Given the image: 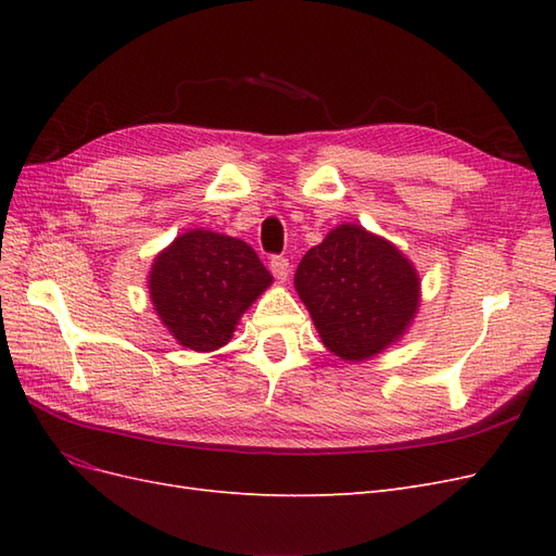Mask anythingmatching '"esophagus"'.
<instances>
[{
  "label": "esophagus",
  "mask_w": 556,
  "mask_h": 556,
  "mask_svg": "<svg viewBox=\"0 0 556 556\" xmlns=\"http://www.w3.org/2000/svg\"><path fill=\"white\" fill-rule=\"evenodd\" d=\"M268 268H271V274L280 282H285V280H288V276H290V262H288V257H282V255H274L271 262H268Z\"/></svg>",
  "instance_id": "obj_1"
}]
</instances>
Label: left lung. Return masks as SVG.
<instances>
[{
    "instance_id": "1",
    "label": "left lung",
    "mask_w": 556,
    "mask_h": 556,
    "mask_svg": "<svg viewBox=\"0 0 556 556\" xmlns=\"http://www.w3.org/2000/svg\"><path fill=\"white\" fill-rule=\"evenodd\" d=\"M323 343L348 362L378 355L406 331L419 278L401 252L359 225H341L313 245L294 276Z\"/></svg>"
}]
</instances>
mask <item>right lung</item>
<instances>
[{
    "mask_svg": "<svg viewBox=\"0 0 556 556\" xmlns=\"http://www.w3.org/2000/svg\"><path fill=\"white\" fill-rule=\"evenodd\" d=\"M271 280L248 243L192 229L160 252L148 288L174 339L211 352L231 339L243 311Z\"/></svg>",
    "mask_w": 556,
    "mask_h": 556,
    "instance_id": "1",
    "label": "right lung"
}]
</instances>
